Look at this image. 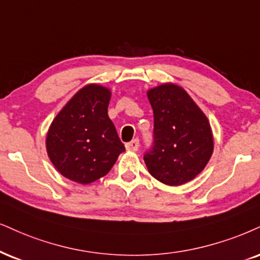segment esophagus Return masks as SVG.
Instances as JSON below:
<instances>
[{
  "mask_svg": "<svg viewBox=\"0 0 260 260\" xmlns=\"http://www.w3.org/2000/svg\"><path fill=\"white\" fill-rule=\"evenodd\" d=\"M139 147H140V141H139V139L133 140V141H131V142L126 143V145H125V148H126L127 150H134V152L139 149Z\"/></svg>",
  "mask_w": 260,
  "mask_h": 260,
  "instance_id": "1",
  "label": "esophagus"
}]
</instances>
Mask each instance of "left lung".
I'll return each instance as SVG.
<instances>
[{"label":"left lung","instance_id":"obj_1","mask_svg":"<svg viewBox=\"0 0 260 260\" xmlns=\"http://www.w3.org/2000/svg\"><path fill=\"white\" fill-rule=\"evenodd\" d=\"M147 96L154 113V142L146 153L149 174L166 185L194 179L213 153L210 121L182 86L165 83Z\"/></svg>","mask_w":260,"mask_h":260}]
</instances>
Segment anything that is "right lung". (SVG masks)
Returning a JSON list of instances; mask_svg holds the SVG:
<instances>
[{
  "mask_svg": "<svg viewBox=\"0 0 260 260\" xmlns=\"http://www.w3.org/2000/svg\"><path fill=\"white\" fill-rule=\"evenodd\" d=\"M111 95L106 86H83L50 124L47 153L63 177L81 184L95 182L125 150L107 113Z\"/></svg>",
  "mask_w": 260,
  "mask_h": 260,
  "instance_id": "add662e5",
  "label": "right lung"
}]
</instances>
